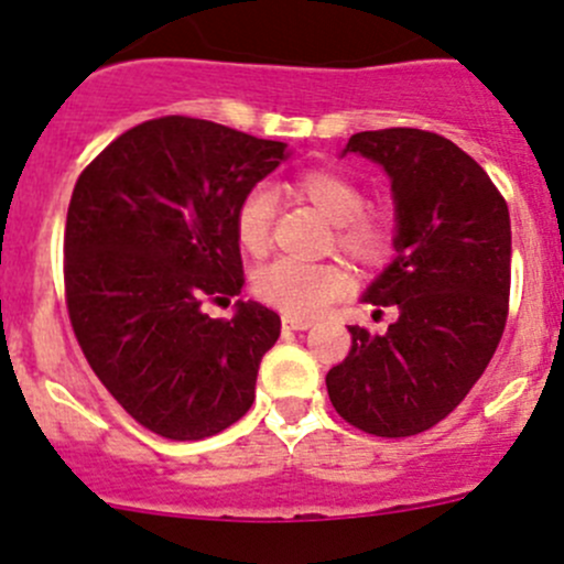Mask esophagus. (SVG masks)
Wrapping results in <instances>:
<instances>
[{
    "label": "esophagus",
    "instance_id": "obj_1",
    "mask_svg": "<svg viewBox=\"0 0 564 564\" xmlns=\"http://www.w3.org/2000/svg\"><path fill=\"white\" fill-rule=\"evenodd\" d=\"M314 327L311 318H297V316H283V329H308Z\"/></svg>",
    "mask_w": 564,
    "mask_h": 564
}]
</instances>
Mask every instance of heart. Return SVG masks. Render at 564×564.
<instances>
[{
	"label": "heart",
	"instance_id": "heart-1",
	"mask_svg": "<svg viewBox=\"0 0 564 564\" xmlns=\"http://www.w3.org/2000/svg\"><path fill=\"white\" fill-rule=\"evenodd\" d=\"M294 193L311 202L335 224V246L362 267H379L395 250V229L384 215L366 209L368 198L360 182L338 169H308L292 182ZM275 191L253 185L235 209V235L242 250L259 256L270 246L275 218ZM349 289V275L338 264H300L278 259L253 275V292L261 303L286 316L311 318Z\"/></svg>",
	"mask_w": 564,
	"mask_h": 564
}]
</instances>
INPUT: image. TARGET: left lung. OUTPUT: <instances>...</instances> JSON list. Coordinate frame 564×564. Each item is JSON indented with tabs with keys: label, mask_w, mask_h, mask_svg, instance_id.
<instances>
[{
	"label": "left lung",
	"mask_w": 564,
	"mask_h": 564,
	"mask_svg": "<svg viewBox=\"0 0 564 564\" xmlns=\"http://www.w3.org/2000/svg\"><path fill=\"white\" fill-rule=\"evenodd\" d=\"M344 152L384 169L395 198V259L366 303L395 305L384 335L349 327L329 368L335 412L373 436H414L445 420L482 377L508 322L510 213L460 147L417 128L362 130Z\"/></svg>",
	"instance_id": "left-lung-1"
}]
</instances>
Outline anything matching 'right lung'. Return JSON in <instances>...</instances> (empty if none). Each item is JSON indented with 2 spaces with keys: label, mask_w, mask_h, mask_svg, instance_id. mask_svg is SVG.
Returning a JSON list of instances; mask_svg holds the SVG:
<instances>
[{
  "label": "right lung",
  "mask_w": 564,
  "mask_h": 564,
  "mask_svg": "<svg viewBox=\"0 0 564 564\" xmlns=\"http://www.w3.org/2000/svg\"><path fill=\"white\" fill-rule=\"evenodd\" d=\"M286 144L193 117L124 130L84 169L65 224V300L84 357L119 406L176 442L215 436L248 412L281 316L237 303L235 209Z\"/></svg>",
  "instance_id": "right-lung-1"
}]
</instances>
